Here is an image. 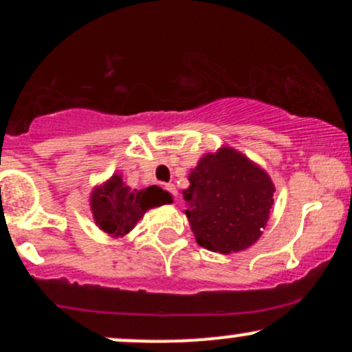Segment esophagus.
<instances>
[{
    "instance_id": "esophagus-1",
    "label": "esophagus",
    "mask_w": 352,
    "mask_h": 352,
    "mask_svg": "<svg viewBox=\"0 0 352 352\" xmlns=\"http://www.w3.org/2000/svg\"><path fill=\"white\" fill-rule=\"evenodd\" d=\"M165 189H166V190H168V192H170V194H172V196H173V197H177V194H179V192H177V187H175V186H173V184H166V186H165Z\"/></svg>"
}]
</instances>
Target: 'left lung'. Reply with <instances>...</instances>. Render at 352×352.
<instances>
[{
	"label": "left lung",
	"instance_id": "left-lung-1",
	"mask_svg": "<svg viewBox=\"0 0 352 352\" xmlns=\"http://www.w3.org/2000/svg\"><path fill=\"white\" fill-rule=\"evenodd\" d=\"M276 187L269 173L232 146L201 156L182 190L196 242L223 255L252 247L264 233Z\"/></svg>",
	"mask_w": 352,
	"mask_h": 352
}]
</instances>
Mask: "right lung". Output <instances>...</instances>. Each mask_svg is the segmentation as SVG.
<instances>
[{
    "label": "right lung",
    "mask_w": 352,
    "mask_h": 352,
    "mask_svg": "<svg viewBox=\"0 0 352 352\" xmlns=\"http://www.w3.org/2000/svg\"><path fill=\"white\" fill-rule=\"evenodd\" d=\"M172 202V194L158 186L131 189L122 182L120 173H113L90 192V209L95 225L112 239L126 236L148 209Z\"/></svg>",
    "instance_id": "right-lung-1"
}]
</instances>
